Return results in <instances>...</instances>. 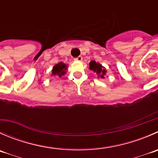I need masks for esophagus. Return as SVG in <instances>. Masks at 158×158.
Listing matches in <instances>:
<instances>
[{"label": "esophagus", "mask_w": 158, "mask_h": 158, "mask_svg": "<svg viewBox=\"0 0 158 158\" xmlns=\"http://www.w3.org/2000/svg\"><path fill=\"white\" fill-rule=\"evenodd\" d=\"M74 60L75 61H78V62H81V61L82 60V56H79V57H77V58H75Z\"/></svg>", "instance_id": "1"}]
</instances>
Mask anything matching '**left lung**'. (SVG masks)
Returning <instances> with one entry per match:
<instances>
[{
  "label": "left lung",
  "mask_w": 158,
  "mask_h": 158,
  "mask_svg": "<svg viewBox=\"0 0 158 158\" xmlns=\"http://www.w3.org/2000/svg\"><path fill=\"white\" fill-rule=\"evenodd\" d=\"M89 69L90 70L96 73L97 75L98 79L101 78V79H104L105 78L106 74V70L105 67L102 66L101 64L99 62H96V61H93L89 62Z\"/></svg>",
  "instance_id": "8db88e82"
}]
</instances>
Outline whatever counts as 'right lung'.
Here are the masks:
<instances>
[{"mask_svg": "<svg viewBox=\"0 0 158 158\" xmlns=\"http://www.w3.org/2000/svg\"><path fill=\"white\" fill-rule=\"evenodd\" d=\"M67 69H68V65L63 62H59L58 64L53 66L52 70V76H59L62 77V76L66 73Z\"/></svg>", "mask_w": 158, "mask_h": 158, "instance_id": "obj_1", "label": "right lung"}]
</instances>
